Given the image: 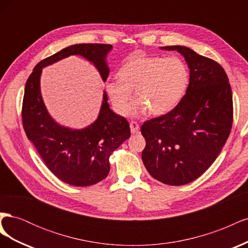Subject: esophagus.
I'll return each instance as SVG.
<instances>
[{"label": "esophagus", "mask_w": 248, "mask_h": 248, "mask_svg": "<svg viewBox=\"0 0 248 248\" xmlns=\"http://www.w3.org/2000/svg\"><path fill=\"white\" fill-rule=\"evenodd\" d=\"M130 130L132 133H137L140 130V125L137 122H130Z\"/></svg>", "instance_id": "1"}]
</instances>
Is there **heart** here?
<instances>
[{
  "instance_id": "1",
  "label": "heart",
  "mask_w": 248,
  "mask_h": 248,
  "mask_svg": "<svg viewBox=\"0 0 248 248\" xmlns=\"http://www.w3.org/2000/svg\"><path fill=\"white\" fill-rule=\"evenodd\" d=\"M118 78L107 84L110 101L119 114L125 115L134 90L138 98L131 108L134 116L147 109L153 116L167 114L182 99L189 81L181 60L162 57H133L121 66Z\"/></svg>"
}]
</instances>
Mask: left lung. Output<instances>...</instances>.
I'll return each instance as SVG.
<instances>
[{
	"label": "left lung",
	"mask_w": 248,
	"mask_h": 248,
	"mask_svg": "<svg viewBox=\"0 0 248 248\" xmlns=\"http://www.w3.org/2000/svg\"><path fill=\"white\" fill-rule=\"evenodd\" d=\"M162 48L184 57L189 85L170 111L141 125V158L154 179L180 186L204 174L220 153L232 125V95L226 71L214 60L186 46Z\"/></svg>",
	"instance_id": "1"
}]
</instances>
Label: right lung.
I'll return each instance as SVG.
<instances>
[{
  "mask_svg": "<svg viewBox=\"0 0 248 248\" xmlns=\"http://www.w3.org/2000/svg\"><path fill=\"white\" fill-rule=\"evenodd\" d=\"M111 47L110 44L82 43L63 48L37 64L26 82L21 108L25 132L47 169L69 185L91 186L107 178L109 156L130 137L129 123L109 108L104 93L99 116L93 124L80 130L60 126L43 103L40 74L43 67L79 55L96 66L106 81L109 74L106 57Z\"/></svg>",
  "mask_w": 248,
  "mask_h": 248,
  "instance_id": "1",
  "label": "right lung"
}]
</instances>
